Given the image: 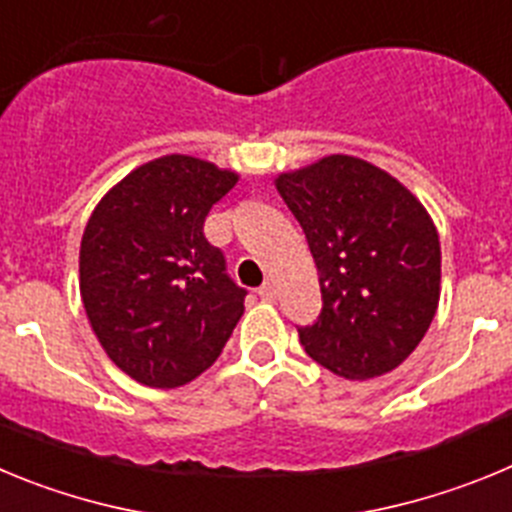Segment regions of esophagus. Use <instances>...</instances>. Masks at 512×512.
<instances>
[{"label":"esophagus","mask_w":512,"mask_h":512,"mask_svg":"<svg viewBox=\"0 0 512 512\" xmlns=\"http://www.w3.org/2000/svg\"><path fill=\"white\" fill-rule=\"evenodd\" d=\"M259 297H261V300H266V302L277 300V289H274V284H271V282L261 284V287H259Z\"/></svg>","instance_id":"esophagus-1"}]
</instances>
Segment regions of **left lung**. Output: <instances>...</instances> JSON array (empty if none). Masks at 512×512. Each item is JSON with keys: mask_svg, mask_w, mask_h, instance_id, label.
I'll list each match as a JSON object with an SVG mask.
<instances>
[{"mask_svg": "<svg viewBox=\"0 0 512 512\" xmlns=\"http://www.w3.org/2000/svg\"><path fill=\"white\" fill-rule=\"evenodd\" d=\"M318 266L320 307L297 325L307 356L346 379H372L408 359L441 289L433 220L395 176L354 156H328L277 179Z\"/></svg>", "mask_w": 512, "mask_h": 512, "instance_id": "1", "label": "left lung"}]
</instances>
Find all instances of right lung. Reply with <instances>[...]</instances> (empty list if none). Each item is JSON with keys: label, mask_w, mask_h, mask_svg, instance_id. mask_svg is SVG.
<instances>
[{"label": "right lung", "mask_w": 512, "mask_h": 512, "mask_svg": "<svg viewBox=\"0 0 512 512\" xmlns=\"http://www.w3.org/2000/svg\"><path fill=\"white\" fill-rule=\"evenodd\" d=\"M238 176L192 156H164L107 192L81 238L84 310L122 372L179 387L220 356L246 289L205 238V217Z\"/></svg>", "instance_id": "add662e5"}]
</instances>
